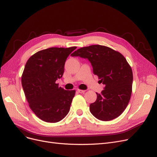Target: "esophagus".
Listing matches in <instances>:
<instances>
[{
    "label": "esophagus",
    "instance_id": "obj_1",
    "mask_svg": "<svg viewBox=\"0 0 157 157\" xmlns=\"http://www.w3.org/2000/svg\"><path fill=\"white\" fill-rule=\"evenodd\" d=\"M78 92L79 93H84L85 92H86V90H80V89H78L77 90Z\"/></svg>",
    "mask_w": 157,
    "mask_h": 157
}]
</instances>
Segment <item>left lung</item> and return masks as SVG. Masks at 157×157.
Segmentation results:
<instances>
[{
    "label": "left lung",
    "mask_w": 157,
    "mask_h": 157,
    "mask_svg": "<svg viewBox=\"0 0 157 157\" xmlns=\"http://www.w3.org/2000/svg\"><path fill=\"white\" fill-rule=\"evenodd\" d=\"M72 56L87 58L99 82L105 85L96 101L90 105V111L98 119L109 121L119 117L130 99L132 89V70L120 52L109 47L91 45L74 52Z\"/></svg>",
    "instance_id": "8db88e82"
}]
</instances>
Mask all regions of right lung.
Masks as SVG:
<instances>
[{"label":"right lung","mask_w":157,"mask_h":157,"mask_svg":"<svg viewBox=\"0 0 157 157\" xmlns=\"http://www.w3.org/2000/svg\"><path fill=\"white\" fill-rule=\"evenodd\" d=\"M77 47H52L37 52L27 60L21 84L29 107L42 121L58 122L67 115L75 90H65L56 80L62 77L69 55Z\"/></svg>","instance_id":"right-lung-1"}]
</instances>
